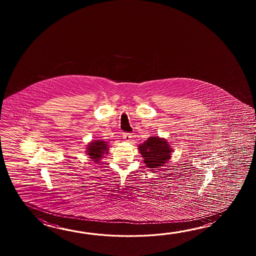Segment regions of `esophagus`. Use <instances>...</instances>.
Here are the masks:
<instances>
[{"mask_svg": "<svg viewBox=\"0 0 256 256\" xmlns=\"http://www.w3.org/2000/svg\"><path fill=\"white\" fill-rule=\"evenodd\" d=\"M132 136L130 134H128V132H124V134H122V138H124L126 142H130Z\"/></svg>", "mask_w": 256, "mask_h": 256, "instance_id": "obj_1", "label": "esophagus"}]
</instances>
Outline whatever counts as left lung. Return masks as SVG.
Segmentation results:
<instances>
[{
	"mask_svg": "<svg viewBox=\"0 0 256 256\" xmlns=\"http://www.w3.org/2000/svg\"><path fill=\"white\" fill-rule=\"evenodd\" d=\"M138 149L146 168L154 170L168 163L171 158V152H173L168 142L158 136L149 137L146 141L139 144Z\"/></svg>",
	"mask_w": 256,
	"mask_h": 256,
	"instance_id": "1",
	"label": "left lung"
}]
</instances>
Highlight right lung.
Segmentation results:
<instances>
[{
    "label": "right lung",
    "mask_w": 256,
    "mask_h": 256,
    "mask_svg": "<svg viewBox=\"0 0 256 256\" xmlns=\"http://www.w3.org/2000/svg\"><path fill=\"white\" fill-rule=\"evenodd\" d=\"M109 144L104 140H94L87 146L88 156L92 159V161L98 164L104 158V154L109 152Z\"/></svg>",
    "instance_id": "right-lung-1"
}]
</instances>
